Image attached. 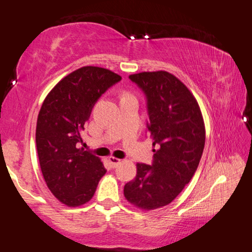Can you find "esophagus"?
Here are the masks:
<instances>
[{
  "label": "esophagus",
  "instance_id": "1",
  "mask_svg": "<svg viewBox=\"0 0 252 252\" xmlns=\"http://www.w3.org/2000/svg\"><path fill=\"white\" fill-rule=\"evenodd\" d=\"M108 162H110V164L112 165V167H116L120 163H121V159L116 158V157L111 156V157H108Z\"/></svg>",
  "mask_w": 252,
  "mask_h": 252
}]
</instances>
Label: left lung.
Here are the masks:
<instances>
[{
    "instance_id": "obj_1",
    "label": "left lung",
    "mask_w": 252,
    "mask_h": 252,
    "mask_svg": "<svg viewBox=\"0 0 252 252\" xmlns=\"http://www.w3.org/2000/svg\"><path fill=\"white\" fill-rule=\"evenodd\" d=\"M146 96L153 138V163L137 164V175L125 186L126 200L142 210L166 206L192 179L205 147L200 107L185 84L166 71L131 74Z\"/></svg>"
}]
</instances>
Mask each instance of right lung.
<instances>
[{
  "label": "right lung",
  "instance_id": "1",
  "mask_svg": "<svg viewBox=\"0 0 252 252\" xmlns=\"http://www.w3.org/2000/svg\"><path fill=\"white\" fill-rule=\"evenodd\" d=\"M121 77L98 66H82L62 79L46 96L36 126L40 170L51 192L69 207L93 198L106 173L97 157L77 145L94 105Z\"/></svg>",
  "mask_w": 252,
  "mask_h": 252
}]
</instances>
